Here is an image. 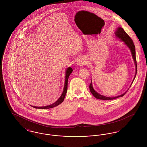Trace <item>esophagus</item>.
Listing matches in <instances>:
<instances>
[{
  "label": "esophagus",
  "instance_id": "esophagus-1",
  "mask_svg": "<svg viewBox=\"0 0 147 147\" xmlns=\"http://www.w3.org/2000/svg\"><path fill=\"white\" fill-rule=\"evenodd\" d=\"M77 65L79 67H82L84 65L86 64V62L83 58H80L78 60L77 63Z\"/></svg>",
  "mask_w": 147,
  "mask_h": 147
}]
</instances>
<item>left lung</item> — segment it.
<instances>
[{
  "label": "left lung",
  "instance_id": "1",
  "mask_svg": "<svg viewBox=\"0 0 147 147\" xmlns=\"http://www.w3.org/2000/svg\"><path fill=\"white\" fill-rule=\"evenodd\" d=\"M115 34L116 35L117 38H119L122 41L124 42L125 44L127 45V46L131 52L132 57H133V61L134 62L135 66H136V74H135V76L134 77L133 82H132V83L131 84V85H132V83H133V81H134L135 78H136V74H137V61H136V49H135L134 44L133 43L132 40L131 38V37L128 35H127V34L126 33V32L124 31V30L122 28L119 27L118 28H117L116 31H115ZM89 88H90V91L91 92V94L93 95V96L95 98H98V99H100V100H113V99H115V98H117L123 96L126 94V92L127 91V90L125 92H124L122 95H120L119 96H115V97L111 98V97L105 96L102 95L98 94V92H97L94 89V88H93L92 85L91 79V83H90V85H89Z\"/></svg>",
  "mask_w": 147,
  "mask_h": 147
}]
</instances>
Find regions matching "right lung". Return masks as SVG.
<instances>
[{"mask_svg":"<svg viewBox=\"0 0 147 147\" xmlns=\"http://www.w3.org/2000/svg\"><path fill=\"white\" fill-rule=\"evenodd\" d=\"M73 71V69L71 67H68L65 71V83H64V88H63V91L61 96L59 97V98L55 102H54L53 104H51V105H48V106H42V107H38V106H32L33 107H34L35 109H49L51 108H53L54 107H56L57 106L59 105L60 104H61L65 98V96L66 95L67 91V87H68V78L69 77L70 74L71 73V72Z\"/></svg>","mask_w":147,"mask_h":147,"instance_id":"right-lung-1","label":"right lung"}]
</instances>
